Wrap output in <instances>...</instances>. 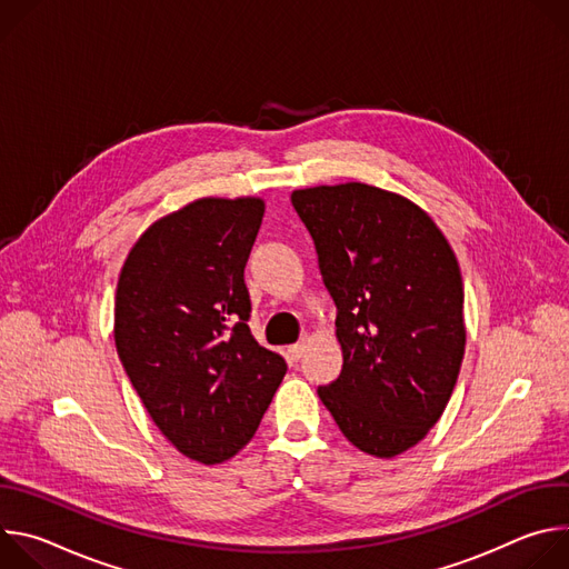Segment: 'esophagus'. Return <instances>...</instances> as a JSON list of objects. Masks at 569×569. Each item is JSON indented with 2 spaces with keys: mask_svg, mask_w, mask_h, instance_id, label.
Masks as SVG:
<instances>
[{
  "mask_svg": "<svg viewBox=\"0 0 569 569\" xmlns=\"http://www.w3.org/2000/svg\"><path fill=\"white\" fill-rule=\"evenodd\" d=\"M288 353L292 360H299L303 353H306V342H297L292 347H288Z\"/></svg>",
  "mask_w": 569,
  "mask_h": 569,
  "instance_id": "esophagus-1",
  "label": "esophagus"
}]
</instances>
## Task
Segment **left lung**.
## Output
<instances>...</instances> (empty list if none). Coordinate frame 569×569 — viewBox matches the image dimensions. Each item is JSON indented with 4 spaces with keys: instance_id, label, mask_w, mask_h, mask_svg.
Instances as JSON below:
<instances>
[{
    "instance_id": "8db88e82",
    "label": "left lung",
    "mask_w": 569,
    "mask_h": 569,
    "mask_svg": "<svg viewBox=\"0 0 569 569\" xmlns=\"http://www.w3.org/2000/svg\"><path fill=\"white\" fill-rule=\"evenodd\" d=\"M290 200L338 308L345 362L317 393L356 448L391 459L441 419L461 369L457 257L435 220L398 193L347 182Z\"/></svg>"
}]
</instances>
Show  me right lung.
<instances>
[{
  "mask_svg": "<svg viewBox=\"0 0 569 569\" xmlns=\"http://www.w3.org/2000/svg\"><path fill=\"white\" fill-rule=\"evenodd\" d=\"M263 211L261 198H200L159 218L117 283L121 365L159 432L207 466L250 443L288 369L248 327Z\"/></svg>",
  "mask_w": 569,
  "mask_h": 569,
  "instance_id": "1",
  "label": "right lung"
}]
</instances>
